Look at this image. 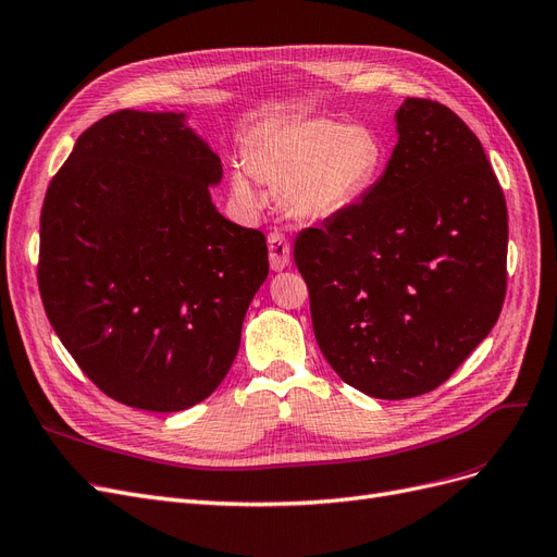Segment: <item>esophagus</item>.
<instances>
[{
    "label": "esophagus",
    "mask_w": 557,
    "mask_h": 557,
    "mask_svg": "<svg viewBox=\"0 0 557 557\" xmlns=\"http://www.w3.org/2000/svg\"><path fill=\"white\" fill-rule=\"evenodd\" d=\"M268 259H271V268L275 273L284 271V268L292 261L289 240H286L277 231H273L271 236H268Z\"/></svg>",
    "instance_id": "34e87169"
}]
</instances>
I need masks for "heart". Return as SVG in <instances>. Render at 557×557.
I'll list each match as a JSON object with an SVG mask.
<instances>
[{
  "mask_svg": "<svg viewBox=\"0 0 557 557\" xmlns=\"http://www.w3.org/2000/svg\"><path fill=\"white\" fill-rule=\"evenodd\" d=\"M386 148L366 124L298 117L263 134L247 152V166L231 173V191L245 208H259L255 181L280 185V203L294 222L317 224L361 201L384 171Z\"/></svg>",
  "mask_w": 557,
  "mask_h": 557,
  "instance_id": "obj_1",
  "label": "heart"
}]
</instances>
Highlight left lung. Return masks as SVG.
<instances>
[{"label": "left lung", "instance_id": "obj_1", "mask_svg": "<svg viewBox=\"0 0 557 557\" xmlns=\"http://www.w3.org/2000/svg\"><path fill=\"white\" fill-rule=\"evenodd\" d=\"M396 134L363 199L294 245L321 354L382 400L446 382L507 292V203L474 132L446 106L409 97Z\"/></svg>", "mask_w": 557, "mask_h": 557}]
</instances>
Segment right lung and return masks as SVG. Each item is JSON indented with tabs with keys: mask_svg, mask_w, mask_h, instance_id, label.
<instances>
[{
	"mask_svg": "<svg viewBox=\"0 0 557 557\" xmlns=\"http://www.w3.org/2000/svg\"><path fill=\"white\" fill-rule=\"evenodd\" d=\"M220 183L222 159L187 113L127 109L81 134L46 191V314L122 405L183 411L236 361L268 247L212 203Z\"/></svg>",
	"mask_w": 557,
	"mask_h": 557,
	"instance_id": "1",
	"label": "right lung"
}]
</instances>
